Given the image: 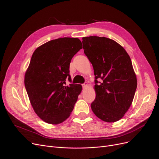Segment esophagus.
Returning a JSON list of instances; mask_svg holds the SVG:
<instances>
[{
    "label": "esophagus",
    "mask_w": 159,
    "mask_h": 159,
    "mask_svg": "<svg viewBox=\"0 0 159 159\" xmlns=\"http://www.w3.org/2000/svg\"><path fill=\"white\" fill-rule=\"evenodd\" d=\"M83 85V89H85V88L87 86V85H88V83H86V82H85V83H84V84H82Z\"/></svg>",
    "instance_id": "obj_1"
}]
</instances>
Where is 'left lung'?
I'll use <instances>...</instances> for the list:
<instances>
[{"mask_svg":"<svg viewBox=\"0 0 159 159\" xmlns=\"http://www.w3.org/2000/svg\"><path fill=\"white\" fill-rule=\"evenodd\" d=\"M83 44L95 75L92 110L105 122L118 121L130 107L137 88L131 59L123 47L106 37H83Z\"/></svg>","mask_w":159,"mask_h":159,"instance_id":"obj_1","label":"left lung"}]
</instances>
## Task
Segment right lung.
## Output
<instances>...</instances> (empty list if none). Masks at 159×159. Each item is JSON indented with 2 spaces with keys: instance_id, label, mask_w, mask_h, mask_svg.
<instances>
[{
  "instance_id": "add662e5",
  "label": "right lung",
  "mask_w": 159,
  "mask_h": 159,
  "mask_svg": "<svg viewBox=\"0 0 159 159\" xmlns=\"http://www.w3.org/2000/svg\"><path fill=\"white\" fill-rule=\"evenodd\" d=\"M81 48L77 38L52 40L33 52L25 75V87L34 112L44 122L57 125L70 116L82 90L71 83L69 66Z\"/></svg>"
}]
</instances>
